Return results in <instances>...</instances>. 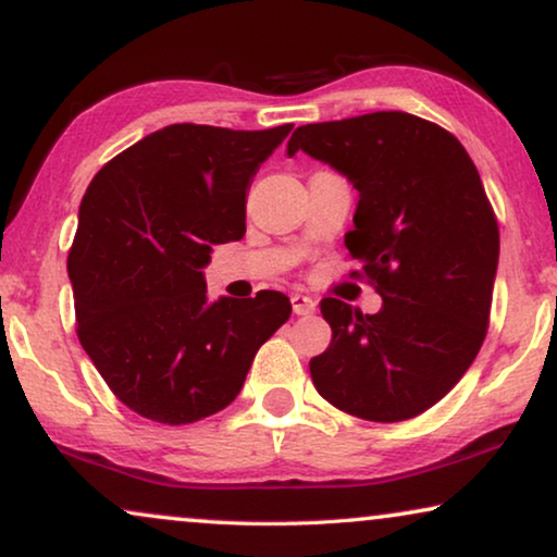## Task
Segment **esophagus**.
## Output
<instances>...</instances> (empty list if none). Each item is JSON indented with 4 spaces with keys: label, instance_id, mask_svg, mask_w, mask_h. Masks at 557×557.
Returning a JSON list of instances; mask_svg holds the SVG:
<instances>
[{
    "label": "esophagus",
    "instance_id": "34e87169",
    "mask_svg": "<svg viewBox=\"0 0 557 557\" xmlns=\"http://www.w3.org/2000/svg\"><path fill=\"white\" fill-rule=\"evenodd\" d=\"M293 310L295 315L315 313V300L308 298V295H293Z\"/></svg>",
    "mask_w": 557,
    "mask_h": 557
}]
</instances>
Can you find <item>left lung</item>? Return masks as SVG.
Here are the masks:
<instances>
[{
    "mask_svg": "<svg viewBox=\"0 0 557 557\" xmlns=\"http://www.w3.org/2000/svg\"><path fill=\"white\" fill-rule=\"evenodd\" d=\"M329 162L359 190L346 249L382 310L338 298L321 313L333 338L310 359L318 395L361 420L399 422L441 403L486 338L499 224L479 170L448 129L374 111L293 132L287 154Z\"/></svg>",
    "mask_w": 557,
    "mask_h": 557,
    "instance_id": "left-lung-1",
    "label": "left lung"
}]
</instances>
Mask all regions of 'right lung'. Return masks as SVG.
Listing matches in <instances>:
<instances>
[{"instance_id":"obj_1","label":"right lung","mask_w":557,"mask_h":557,"mask_svg":"<svg viewBox=\"0 0 557 557\" xmlns=\"http://www.w3.org/2000/svg\"><path fill=\"white\" fill-rule=\"evenodd\" d=\"M293 124H170L86 188L69 251L76 333L132 412L188 425L239 395L255 354L293 313L283 293L209 300L203 267L247 232V190Z\"/></svg>"}]
</instances>
